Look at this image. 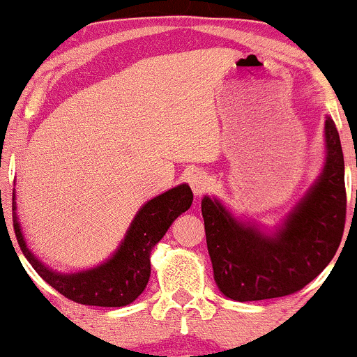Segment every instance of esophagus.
<instances>
[{
	"label": "esophagus",
	"mask_w": 357,
	"mask_h": 357,
	"mask_svg": "<svg viewBox=\"0 0 357 357\" xmlns=\"http://www.w3.org/2000/svg\"><path fill=\"white\" fill-rule=\"evenodd\" d=\"M187 180H189L190 189H192V192L195 195H202L206 192V190H208L209 177H208V174H206V172L195 170L189 175V178H187Z\"/></svg>",
	"instance_id": "34e87169"
}]
</instances>
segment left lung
Segmentation results:
<instances>
[{
    "mask_svg": "<svg viewBox=\"0 0 357 357\" xmlns=\"http://www.w3.org/2000/svg\"><path fill=\"white\" fill-rule=\"evenodd\" d=\"M325 162L279 225L236 218L218 197L201 201L214 281L226 298L259 301L293 294L331 264L346 223L344 155L339 132L325 117Z\"/></svg>",
    "mask_w": 357,
    "mask_h": 357,
    "instance_id": "left-lung-1",
    "label": "left lung"
}]
</instances>
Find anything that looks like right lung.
<instances>
[{
    "label": "right lung",
    "instance_id": "right-lung-1",
    "mask_svg": "<svg viewBox=\"0 0 357 357\" xmlns=\"http://www.w3.org/2000/svg\"><path fill=\"white\" fill-rule=\"evenodd\" d=\"M192 190L187 183L168 189L144 202L129 225L124 238L114 254L90 269L59 272L45 266L26 245L17 213V192L13 190V228L22 252L37 274L68 300L82 305L128 306L146 287L151 274V252L163 238L172 223L192 204Z\"/></svg>",
    "mask_w": 357,
    "mask_h": 357
}]
</instances>
